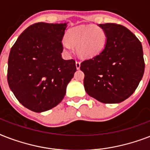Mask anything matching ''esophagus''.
<instances>
[{
	"label": "esophagus",
	"instance_id": "34e87169",
	"mask_svg": "<svg viewBox=\"0 0 150 150\" xmlns=\"http://www.w3.org/2000/svg\"><path fill=\"white\" fill-rule=\"evenodd\" d=\"M75 65H76V68H77V69H79V68H80V61H75Z\"/></svg>",
	"mask_w": 150,
	"mask_h": 150
}]
</instances>
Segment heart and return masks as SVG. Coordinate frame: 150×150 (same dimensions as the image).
<instances>
[{
  "label": "heart",
  "mask_w": 150,
  "mask_h": 150,
  "mask_svg": "<svg viewBox=\"0 0 150 150\" xmlns=\"http://www.w3.org/2000/svg\"><path fill=\"white\" fill-rule=\"evenodd\" d=\"M106 42V33L99 26L93 25H81L69 29L67 40L62 41L64 48L70 51L71 46L76 47L81 57H92L102 50Z\"/></svg>",
  "instance_id": "1"
}]
</instances>
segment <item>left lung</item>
Masks as SVG:
<instances>
[{
  "mask_svg": "<svg viewBox=\"0 0 150 150\" xmlns=\"http://www.w3.org/2000/svg\"><path fill=\"white\" fill-rule=\"evenodd\" d=\"M107 40L98 54L81 63L85 90L104 103H117L135 91L145 71L142 43L126 27L100 24Z\"/></svg>",
  "mask_w": 150,
  "mask_h": 150,
  "instance_id": "8db88e82",
  "label": "left lung"
}]
</instances>
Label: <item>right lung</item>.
Here are the masks:
<instances>
[{
    "label": "right lung",
    "mask_w": 150,
    "mask_h": 150,
    "mask_svg": "<svg viewBox=\"0 0 150 150\" xmlns=\"http://www.w3.org/2000/svg\"><path fill=\"white\" fill-rule=\"evenodd\" d=\"M66 27V23H34L11 49L8 85L19 103L34 112L47 111L60 103L76 71L75 60L61 57Z\"/></svg>",
    "instance_id": "obj_1"
}]
</instances>
